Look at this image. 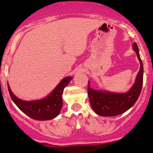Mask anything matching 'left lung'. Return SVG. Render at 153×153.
Masks as SVG:
<instances>
[{
	"mask_svg": "<svg viewBox=\"0 0 153 153\" xmlns=\"http://www.w3.org/2000/svg\"><path fill=\"white\" fill-rule=\"evenodd\" d=\"M132 48L140 61V68L134 83L128 92L117 93L93 90L90 87V82H88L87 92L90 102L93 111L99 116H115L126 112L134 105L140 95L143 84V64L136 42H134Z\"/></svg>",
	"mask_w": 153,
	"mask_h": 153,
	"instance_id": "left-lung-1",
	"label": "left lung"
}]
</instances>
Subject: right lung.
I'll return each mask as SVG.
<instances>
[{
	"mask_svg": "<svg viewBox=\"0 0 153 153\" xmlns=\"http://www.w3.org/2000/svg\"><path fill=\"white\" fill-rule=\"evenodd\" d=\"M72 76L63 78L51 93L43 99L26 101L16 97L8 84V89L12 100L24 114L37 121H47L56 118L63 106V89L68 85Z\"/></svg>",
	"mask_w": 153,
	"mask_h": 153,
	"instance_id": "obj_1",
	"label": "right lung"
}]
</instances>
